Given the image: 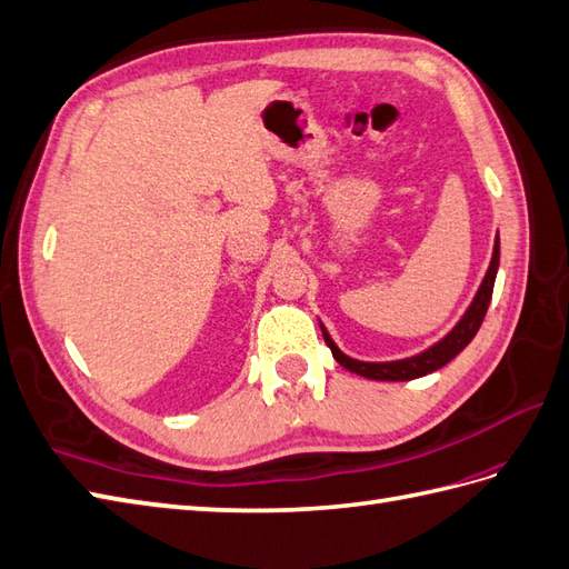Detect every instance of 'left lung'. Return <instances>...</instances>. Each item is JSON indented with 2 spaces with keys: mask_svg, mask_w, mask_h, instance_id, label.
<instances>
[{
  "mask_svg": "<svg viewBox=\"0 0 569 569\" xmlns=\"http://www.w3.org/2000/svg\"><path fill=\"white\" fill-rule=\"evenodd\" d=\"M497 266H500V237L495 241V251H492V260H490V268L488 274H485V280L478 289V295L470 303L468 311L463 313V318L456 328L449 332L445 340H439L432 348L408 357V359H398V362H359V359H352L348 355H342L338 350V345L330 340V336L323 330V340L330 348L332 357L338 359V365H342L345 369H350L359 377L365 379H373V381H410V379H420L425 373H432L437 369H441L445 365H449L451 359L459 355L466 345L476 338V332L482 323L485 313H488L490 307V299H492V287H495V274H497Z\"/></svg>",
  "mask_w": 569,
  "mask_h": 569,
  "instance_id": "obj_1",
  "label": "left lung"
}]
</instances>
